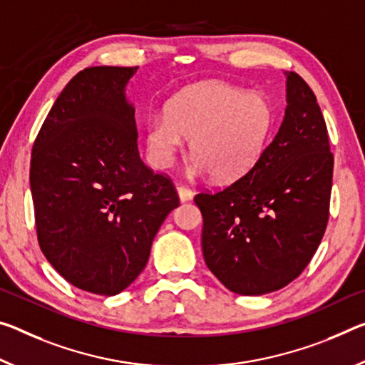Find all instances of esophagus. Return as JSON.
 Returning <instances> with one entry per match:
<instances>
[{
    "label": "esophagus",
    "instance_id": "obj_1",
    "mask_svg": "<svg viewBox=\"0 0 365 365\" xmlns=\"http://www.w3.org/2000/svg\"><path fill=\"white\" fill-rule=\"evenodd\" d=\"M177 192H178V198L180 201H188L192 198V190L188 187H185V185H180V187H177Z\"/></svg>",
    "mask_w": 365,
    "mask_h": 365
}]
</instances>
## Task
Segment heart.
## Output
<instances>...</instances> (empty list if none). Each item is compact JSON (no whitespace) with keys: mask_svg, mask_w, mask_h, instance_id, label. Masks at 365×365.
I'll use <instances>...</instances> for the list:
<instances>
[{"mask_svg":"<svg viewBox=\"0 0 365 365\" xmlns=\"http://www.w3.org/2000/svg\"><path fill=\"white\" fill-rule=\"evenodd\" d=\"M274 125L269 101L225 83H203L185 89L167 106V115L148 120V154L155 167H167L190 138L195 155L190 175L232 182L255 165Z\"/></svg>","mask_w":365,"mask_h":365,"instance_id":"obj_1","label":"heart"}]
</instances>
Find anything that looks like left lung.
<instances>
[{"instance_id":"8db88e82","label":"left lung","mask_w":365,"mask_h":365,"mask_svg":"<svg viewBox=\"0 0 365 365\" xmlns=\"http://www.w3.org/2000/svg\"><path fill=\"white\" fill-rule=\"evenodd\" d=\"M333 164L314 91L291 71L284 120L255 165L195 196L205 262L229 291L262 296L307 268L328 224Z\"/></svg>"}]
</instances>
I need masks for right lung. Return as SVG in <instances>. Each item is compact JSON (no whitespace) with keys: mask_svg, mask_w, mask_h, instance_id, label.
Instances as JSON below:
<instances>
[{"mask_svg":"<svg viewBox=\"0 0 365 365\" xmlns=\"http://www.w3.org/2000/svg\"><path fill=\"white\" fill-rule=\"evenodd\" d=\"M138 66L79 71L34 141L31 192L40 250L68 282L99 296L128 287L180 205L169 175L138 151L125 86Z\"/></svg>","mask_w":365,"mask_h":365,"instance_id":"add662e5","label":"right lung"}]
</instances>
